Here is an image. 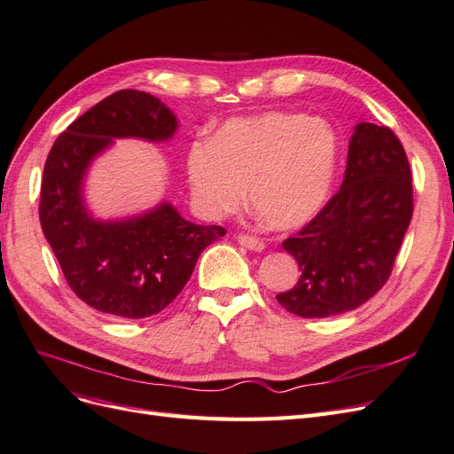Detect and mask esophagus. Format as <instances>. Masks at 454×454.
I'll list each match as a JSON object with an SVG mask.
<instances>
[{
	"label": "esophagus",
	"instance_id": "esophagus-1",
	"mask_svg": "<svg viewBox=\"0 0 454 454\" xmlns=\"http://www.w3.org/2000/svg\"><path fill=\"white\" fill-rule=\"evenodd\" d=\"M239 244H242L244 248L248 250H254V252H263L265 250V242L257 239V237H252V235H239Z\"/></svg>",
	"mask_w": 454,
	"mask_h": 454
}]
</instances>
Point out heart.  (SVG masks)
I'll use <instances>...</instances> for the list:
<instances>
[{
	"mask_svg": "<svg viewBox=\"0 0 454 454\" xmlns=\"http://www.w3.org/2000/svg\"><path fill=\"white\" fill-rule=\"evenodd\" d=\"M339 162L337 130L322 117L267 112L229 121L187 153V180L210 217L235 214L246 199L272 229H297L329 197Z\"/></svg>",
	"mask_w": 454,
	"mask_h": 454,
	"instance_id": "heart-1",
	"label": "heart"
}]
</instances>
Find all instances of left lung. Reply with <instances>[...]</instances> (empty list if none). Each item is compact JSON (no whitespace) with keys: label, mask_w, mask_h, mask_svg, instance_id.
Segmentation results:
<instances>
[{"label":"left lung","mask_w":454,"mask_h":454,"mask_svg":"<svg viewBox=\"0 0 454 454\" xmlns=\"http://www.w3.org/2000/svg\"><path fill=\"white\" fill-rule=\"evenodd\" d=\"M411 215L413 180L402 142L388 127L360 122L340 189L282 242L301 277L277 301L301 318L358 309L388 282Z\"/></svg>","instance_id":"8db88e82"}]
</instances>
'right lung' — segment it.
Segmentation results:
<instances>
[{"mask_svg":"<svg viewBox=\"0 0 454 454\" xmlns=\"http://www.w3.org/2000/svg\"><path fill=\"white\" fill-rule=\"evenodd\" d=\"M170 109L144 90L107 96L52 144L41 180L39 222L64 278L85 303L115 318L140 320L182 294L206 246L225 237L219 225H195L168 202L125 222H96L81 184L90 160L114 138L168 140Z\"/></svg>","mask_w":454,"mask_h":454,"instance_id":"1","label":"right lung"}]
</instances>
